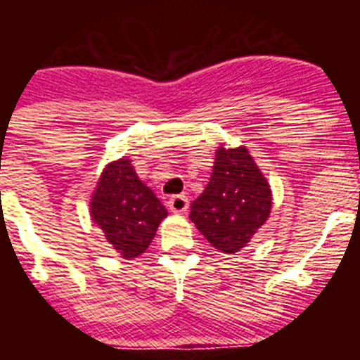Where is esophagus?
Wrapping results in <instances>:
<instances>
[{"label":"esophagus","mask_w":360,"mask_h":360,"mask_svg":"<svg viewBox=\"0 0 360 360\" xmlns=\"http://www.w3.org/2000/svg\"><path fill=\"white\" fill-rule=\"evenodd\" d=\"M167 205H169V211L174 212V214H184L189 209V198L184 195H174L171 196Z\"/></svg>","instance_id":"34e87169"}]
</instances>
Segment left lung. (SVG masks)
Segmentation results:
<instances>
[{"mask_svg":"<svg viewBox=\"0 0 360 360\" xmlns=\"http://www.w3.org/2000/svg\"><path fill=\"white\" fill-rule=\"evenodd\" d=\"M272 211V189L245 146L216 149L207 187L191 203L189 218L225 254L249 245Z\"/></svg>","mask_w":360,"mask_h":360,"instance_id":"left-lung-1","label":"left lung"}]
</instances>
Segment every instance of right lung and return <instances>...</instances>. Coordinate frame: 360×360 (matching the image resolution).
I'll return each instance as SVG.
<instances>
[{"label": "right lung", "instance_id": "1", "mask_svg": "<svg viewBox=\"0 0 360 360\" xmlns=\"http://www.w3.org/2000/svg\"><path fill=\"white\" fill-rule=\"evenodd\" d=\"M90 216L124 259L146 252L167 209L136 176L128 157L106 164L90 200Z\"/></svg>", "mask_w": 360, "mask_h": 360}]
</instances>
